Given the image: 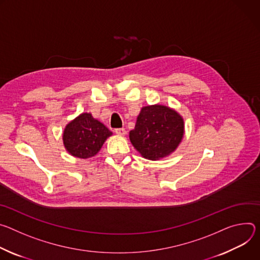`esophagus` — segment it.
<instances>
[{
	"label": "esophagus",
	"mask_w": 260,
	"mask_h": 260,
	"mask_svg": "<svg viewBox=\"0 0 260 260\" xmlns=\"http://www.w3.org/2000/svg\"><path fill=\"white\" fill-rule=\"evenodd\" d=\"M114 132H115V134L121 135V136H124V135L126 134V130H125L124 128H117V129H114Z\"/></svg>",
	"instance_id": "obj_1"
}]
</instances>
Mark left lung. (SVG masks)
Wrapping results in <instances>:
<instances>
[{
    "label": "left lung",
    "instance_id": "obj_1",
    "mask_svg": "<svg viewBox=\"0 0 260 260\" xmlns=\"http://www.w3.org/2000/svg\"><path fill=\"white\" fill-rule=\"evenodd\" d=\"M184 136V120L164 105L142 107L129 137L133 147L149 160H159L178 148Z\"/></svg>",
    "mask_w": 260,
    "mask_h": 260
}]
</instances>
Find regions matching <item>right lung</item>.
Instances as JSON below:
<instances>
[{"instance_id": "obj_1", "label": "right lung", "mask_w": 260, "mask_h": 260, "mask_svg": "<svg viewBox=\"0 0 260 260\" xmlns=\"http://www.w3.org/2000/svg\"><path fill=\"white\" fill-rule=\"evenodd\" d=\"M110 135L112 132L94 119L91 113L83 112L66 126L63 141L69 154L77 158L88 159L101 150L104 141Z\"/></svg>"}]
</instances>
